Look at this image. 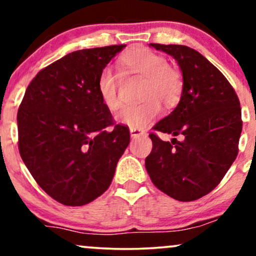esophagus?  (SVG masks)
Wrapping results in <instances>:
<instances>
[{"mask_svg": "<svg viewBox=\"0 0 256 256\" xmlns=\"http://www.w3.org/2000/svg\"><path fill=\"white\" fill-rule=\"evenodd\" d=\"M146 132L144 130H140V128H130V134L132 138H136L138 136H143Z\"/></svg>", "mask_w": 256, "mask_h": 256, "instance_id": "34e87169", "label": "esophagus"}]
</instances>
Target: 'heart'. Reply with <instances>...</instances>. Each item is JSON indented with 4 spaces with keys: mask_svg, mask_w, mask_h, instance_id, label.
Here are the masks:
<instances>
[{
    "mask_svg": "<svg viewBox=\"0 0 256 256\" xmlns=\"http://www.w3.org/2000/svg\"><path fill=\"white\" fill-rule=\"evenodd\" d=\"M118 66L122 76H138L146 82L142 94L144 102L125 107L116 118L120 124L130 128H143L160 113L158 102L167 108H172L180 101L184 89L183 77L178 70L168 66L162 55L150 49L137 46L119 58ZM96 90L102 104L108 110H119L122 104L119 78L110 67H104L100 72Z\"/></svg>",
    "mask_w": 256,
    "mask_h": 256,
    "instance_id": "heart-1",
    "label": "heart"
}]
</instances>
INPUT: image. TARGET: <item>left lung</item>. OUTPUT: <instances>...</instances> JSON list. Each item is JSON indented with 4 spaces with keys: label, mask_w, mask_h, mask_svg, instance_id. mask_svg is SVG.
<instances>
[{
    "label": "left lung",
    "mask_w": 256,
    "mask_h": 256,
    "mask_svg": "<svg viewBox=\"0 0 256 256\" xmlns=\"http://www.w3.org/2000/svg\"><path fill=\"white\" fill-rule=\"evenodd\" d=\"M150 46L177 60L184 89L174 110L152 128L182 140L165 142L149 134L152 149L146 158V172L166 195L195 201L222 182L238 154L240 100L225 76L198 52L178 44Z\"/></svg>",
    "instance_id": "8db88e82"
}]
</instances>
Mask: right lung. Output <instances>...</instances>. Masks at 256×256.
<instances>
[{
  "mask_svg": "<svg viewBox=\"0 0 256 256\" xmlns=\"http://www.w3.org/2000/svg\"><path fill=\"white\" fill-rule=\"evenodd\" d=\"M125 44L83 49L40 70L18 110L20 156L37 184L64 206L110 188L130 131L113 122L96 90L100 72Z\"/></svg>",
  "mask_w": 256,
  "mask_h": 256,
  "instance_id": "add662e5",
  "label": "right lung"
}]
</instances>
